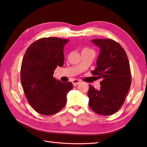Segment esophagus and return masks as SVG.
<instances>
[{"label":"esophagus","mask_w":147,"mask_h":147,"mask_svg":"<svg viewBox=\"0 0 147 147\" xmlns=\"http://www.w3.org/2000/svg\"><path fill=\"white\" fill-rule=\"evenodd\" d=\"M80 83V80H73V84L74 86L78 85Z\"/></svg>","instance_id":"obj_1"}]
</instances>
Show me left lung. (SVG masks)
<instances>
[{"mask_svg": "<svg viewBox=\"0 0 147 147\" xmlns=\"http://www.w3.org/2000/svg\"><path fill=\"white\" fill-rule=\"evenodd\" d=\"M100 48L94 76L102 78L101 87L94 89L89 85V106L101 115H111L123 106L131 86L130 64L125 51L111 39H92Z\"/></svg>", "mask_w": 147, "mask_h": 147, "instance_id": "1", "label": "left lung"}]
</instances>
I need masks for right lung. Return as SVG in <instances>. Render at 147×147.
<instances>
[{
    "instance_id": "right-lung-1",
    "label": "right lung",
    "mask_w": 147,
    "mask_h": 147,
    "mask_svg": "<svg viewBox=\"0 0 147 147\" xmlns=\"http://www.w3.org/2000/svg\"><path fill=\"white\" fill-rule=\"evenodd\" d=\"M69 39L43 38L27 49L21 68V81L24 94L34 110L44 115L58 113L65 106L71 82L54 78V71L64 63L63 48Z\"/></svg>"
}]
</instances>
